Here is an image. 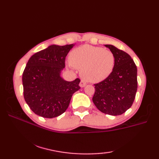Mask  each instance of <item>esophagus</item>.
I'll list each match as a JSON object with an SVG mask.
<instances>
[{"label":"esophagus","mask_w":159,"mask_h":159,"mask_svg":"<svg viewBox=\"0 0 159 159\" xmlns=\"http://www.w3.org/2000/svg\"><path fill=\"white\" fill-rule=\"evenodd\" d=\"M79 85H80V87H84L86 85V83H85V82H84L83 80H81V81L80 82Z\"/></svg>","instance_id":"34e87169"}]
</instances>
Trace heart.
Segmentation results:
<instances>
[{"label":"heart","instance_id":"1","mask_svg":"<svg viewBox=\"0 0 159 159\" xmlns=\"http://www.w3.org/2000/svg\"><path fill=\"white\" fill-rule=\"evenodd\" d=\"M71 65L80 70V76L87 82L102 81L113 72L116 57L113 52L100 47L88 44L72 50L70 54Z\"/></svg>","mask_w":159,"mask_h":159}]
</instances>
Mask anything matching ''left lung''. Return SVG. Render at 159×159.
Instances as JSON below:
<instances>
[{"instance_id":"1","label":"left lung","mask_w":159,"mask_h":159,"mask_svg":"<svg viewBox=\"0 0 159 159\" xmlns=\"http://www.w3.org/2000/svg\"><path fill=\"white\" fill-rule=\"evenodd\" d=\"M113 52L116 62L105 80L95 84L93 102L101 112L119 116L130 109L137 90V69L131 57L113 45H104Z\"/></svg>"}]
</instances>
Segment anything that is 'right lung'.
<instances>
[{
    "label": "right lung",
    "mask_w": 159,
    "mask_h": 159,
    "mask_svg": "<svg viewBox=\"0 0 159 159\" xmlns=\"http://www.w3.org/2000/svg\"><path fill=\"white\" fill-rule=\"evenodd\" d=\"M74 44L51 45L32 55L22 74L24 98L33 112L46 118L63 113L80 79L66 81L61 76L66 57Z\"/></svg>",
    "instance_id": "add662e5"
}]
</instances>
